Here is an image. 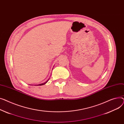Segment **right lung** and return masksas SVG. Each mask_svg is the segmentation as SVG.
<instances>
[{
	"label": "right lung",
	"instance_id": "add662e5",
	"mask_svg": "<svg viewBox=\"0 0 124 124\" xmlns=\"http://www.w3.org/2000/svg\"><path fill=\"white\" fill-rule=\"evenodd\" d=\"M47 81H47L46 83H43V84H39V85H45V84H46L47 82Z\"/></svg>",
	"mask_w": 124,
	"mask_h": 124
}]
</instances>
